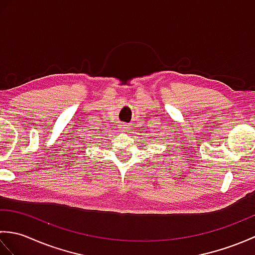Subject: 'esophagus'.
<instances>
[{
    "instance_id": "esophagus-1",
    "label": "esophagus",
    "mask_w": 255,
    "mask_h": 255,
    "mask_svg": "<svg viewBox=\"0 0 255 255\" xmlns=\"http://www.w3.org/2000/svg\"><path fill=\"white\" fill-rule=\"evenodd\" d=\"M129 128H130V124H124L123 127H122V130L125 131V132H127V131H129Z\"/></svg>"
}]
</instances>
